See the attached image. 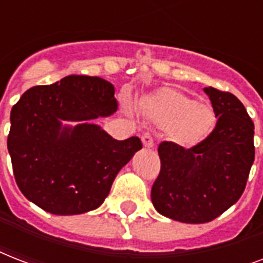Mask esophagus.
<instances>
[{
  "label": "esophagus",
  "mask_w": 263,
  "mask_h": 263,
  "mask_svg": "<svg viewBox=\"0 0 263 263\" xmlns=\"http://www.w3.org/2000/svg\"><path fill=\"white\" fill-rule=\"evenodd\" d=\"M142 143H143L144 147H154V139H153L152 134H148V132L143 134L142 135Z\"/></svg>",
  "instance_id": "esophagus-1"
}]
</instances>
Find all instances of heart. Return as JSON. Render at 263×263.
I'll list each match as a JSON object with an SVG mask.
<instances>
[{"instance_id": "obj_1", "label": "heart", "mask_w": 263, "mask_h": 263, "mask_svg": "<svg viewBox=\"0 0 263 263\" xmlns=\"http://www.w3.org/2000/svg\"><path fill=\"white\" fill-rule=\"evenodd\" d=\"M136 105L161 127L171 125L173 136L184 143H194L204 138L214 124L212 107L176 90L161 91L140 99Z\"/></svg>"}]
</instances>
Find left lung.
<instances>
[{"label": "left lung", "mask_w": 263, "mask_h": 263, "mask_svg": "<svg viewBox=\"0 0 263 263\" xmlns=\"http://www.w3.org/2000/svg\"><path fill=\"white\" fill-rule=\"evenodd\" d=\"M217 117L213 132L184 148L173 142L158 147L161 171L152 188L160 214L185 224H204L241 196L253 166L254 123L231 92L204 87Z\"/></svg>", "instance_id": "8db88e82"}]
</instances>
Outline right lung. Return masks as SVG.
Wrapping results in <instances>:
<instances>
[{
  "label": "right lung",
  "instance_id": "1",
  "mask_svg": "<svg viewBox=\"0 0 263 263\" xmlns=\"http://www.w3.org/2000/svg\"><path fill=\"white\" fill-rule=\"evenodd\" d=\"M117 110L115 86L69 75L27 90L10 111L13 175L27 199L57 216L95 210L142 142L113 139L94 120ZM69 121L73 124H68Z\"/></svg>",
  "mask_w": 263,
  "mask_h": 263
}]
</instances>
